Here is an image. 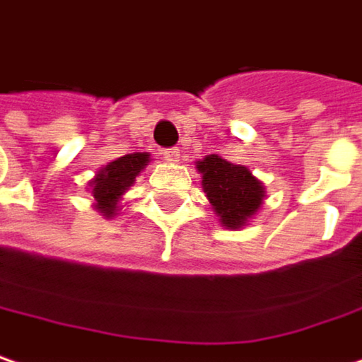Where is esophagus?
I'll return each mask as SVG.
<instances>
[{
  "mask_svg": "<svg viewBox=\"0 0 362 362\" xmlns=\"http://www.w3.org/2000/svg\"><path fill=\"white\" fill-rule=\"evenodd\" d=\"M161 156L168 161H178L180 160V149L178 147H168V149H161Z\"/></svg>",
  "mask_w": 362,
  "mask_h": 362,
  "instance_id": "34e87169",
  "label": "esophagus"
}]
</instances>
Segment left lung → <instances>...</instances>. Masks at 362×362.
I'll list each match as a JSON object with an SVG mask.
<instances>
[{"mask_svg":"<svg viewBox=\"0 0 362 362\" xmlns=\"http://www.w3.org/2000/svg\"><path fill=\"white\" fill-rule=\"evenodd\" d=\"M202 188L225 227L238 229L262 204L264 188L245 165H235L219 156L199 161Z\"/></svg>","mask_w":362,"mask_h":362,"instance_id":"left-lung-1","label":"left lung"}]
</instances>
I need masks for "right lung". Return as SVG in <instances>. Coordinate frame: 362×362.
<instances>
[{"instance_id": "add662e5", "label": "right lung", "mask_w": 362, "mask_h": 362, "mask_svg": "<svg viewBox=\"0 0 362 362\" xmlns=\"http://www.w3.org/2000/svg\"><path fill=\"white\" fill-rule=\"evenodd\" d=\"M147 153H129L110 161L92 182V194L96 199V209L106 217H112L117 211L118 199L135 182V176L147 165Z\"/></svg>"}]
</instances>
